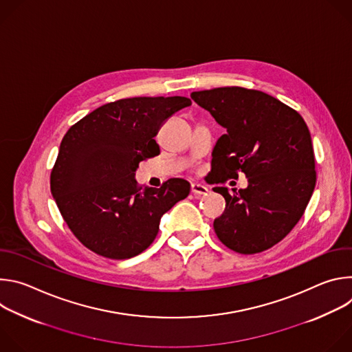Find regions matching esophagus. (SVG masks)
I'll list each match as a JSON object with an SVG mask.
<instances>
[{
  "instance_id": "1",
  "label": "esophagus",
  "mask_w": 352,
  "mask_h": 352,
  "mask_svg": "<svg viewBox=\"0 0 352 352\" xmlns=\"http://www.w3.org/2000/svg\"><path fill=\"white\" fill-rule=\"evenodd\" d=\"M190 192L193 193V195H208L209 193V189L205 186V185H202V184H197V182H193L192 185H190Z\"/></svg>"
}]
</instances>
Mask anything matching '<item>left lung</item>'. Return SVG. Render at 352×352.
Here are the masks:
<instances>
[{"instance_id":"1","label":"left lung","mask_w":352,"mask_h":352,"mask_svg":"<svg viewBox=\"0 0 352 352\" xmlns=\"http://www.w3.org/2000/svg\"><path fill=\"white\" fill-rule=\"evenodd\" d=\"M190 97L227 129L212 153L214 182L238 178L239 171L248 177L245 189L213 188L226 199L214 231L234 252H263L288 235L314 193L309 129L298 111L261 90L226 86Z\"/></svg>"}]
</instances>
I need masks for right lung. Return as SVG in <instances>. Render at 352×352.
Here are the masks:
<instances>
[{"label":"right lung","instance_id":"obj_1","mask_svg":"<svg viewBox=\"0 0 352 352\" xmlns=\"http://www.w3.org/2000/svg\"><path fill=\"white\" fill-rule=\"evenodd\" d=\"M190 104L182 96L121 98L79 120L63 138L50 188L69 230L94 254L118 261L142 254L157 236L162 216L189 195L182 178L142 188L135 171L160 155L155 136Z\"/></svg>","mask_w":352,"mask_h":352}]
</instances>
